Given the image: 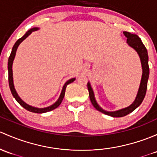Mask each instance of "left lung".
<instances>
[{
	"label": "left lung",
	"mask_w": 157,
	"mask_h": 157,
	"mask_svg": "<svg viewBox=\"0 0 157 157\" xmlns=\"http://www.w3.org/2000/svg\"><path fill=\"white\" fill-rule=\"evenodd\" d=\"M123 34H124V35L126 37L127 43L128 44V45H129L130 47H132V48H134L135 50L138 52V55H139L140 56V59H141V65H142V78H141L139 90H138V95H137V97L136 98H135V101L133 102L129 107H128V108L121 109V110H117V111H105V110H104L103 109L101 108L100 107L98 106L96 101L95 99V97H94V94L93 92H92L91 86H90V83H87V88H88L90 98L92 105L94 106V108L96 109V110H98V111L101 112V113H105V114L106 115H108V116L113 117H122L126 116L127 114H128V113H130L131 112H132L133 110H135V109L141 105V102L144 100L145 95H146L147 88V80L148 77H149L150 70L149 65H148V54L146 47H144L143 43L141 42L139 37H138V35H136V34H131V33L127 32V31H124Z\"/></svg>",
	"instance_id": "obj_1"
}]
</instances>
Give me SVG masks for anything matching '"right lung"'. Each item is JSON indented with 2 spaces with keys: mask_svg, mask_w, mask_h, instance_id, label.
Wrapping results in <instances>:
<instances>
[{
  "mask_svg": "<svg viewBox=\"0 0 157 157\" xmlns=\"http://www.w3.org/2000/svg\"><path fill=\"white\" fill-rule=\"evenodd\" d=\"M37 30V28H34V29H30L29 31H28L27 32L25 33V34H24V36L23 37H21V38H19L18 40L17 41H16V43H15L14 46H13V49H12V52H11L10 53V56L9 57V59H8V80H9V86H10V91L12 92V95H13V97H14L15 98H16V100L17 101L18 103L19 104V105H21V106L23 107L25 109H26L27 110H29V111H31V112H33V113H46V112H48V111H51V110H54V109H56V108L60 105V104L62 103V100H63V98L64 96H65V89L66 87H67V86L68 85L69 83H72V82L74 81V80H75V78H72L71 79V80H67V82H66L65 85H64L63 86V89H62V93H61L60 96H59V98L58 99V101L56 102L55 104H53L52 105H51V106L49 107H47V108H34V107H31L30 105H27V104L25 103L19 97V95H18V94L16 93V90H15V88H14V86H13V70H12V65H13V59H14V57H15V55H16V49L18 48V46L19 45V44H20L22 41L24 40L26 38V37H28V36L29 35V34H31V33L33 32V31Z\"/></svg>",
  "mask_w": 157,
  "mask_h": 157,
  "instance_id": "1",
  "label": "right lung"
}]
</instances>
